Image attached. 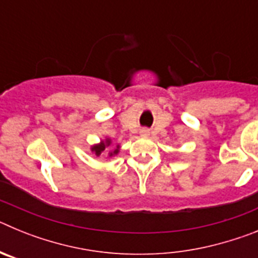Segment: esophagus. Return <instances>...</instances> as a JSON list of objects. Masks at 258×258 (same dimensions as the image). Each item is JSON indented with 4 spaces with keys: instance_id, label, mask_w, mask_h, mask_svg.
<instances>
[{
    "instance_id": "34e87169",
    "label": "esophagus",
    "mask_w": 258,
    "mask_h": 258,
    "mask_svg": "<svg viewBox=\"0 0 258 258\" xmlns=\"http://www.w3.org/2000/svg\"><path fill=\"white\" fill-rule=\"evenodd\" d=\"M149 134H150L149 129H142V131H141V136H142V137H147Z\"/></svg>"
}]
</instances>
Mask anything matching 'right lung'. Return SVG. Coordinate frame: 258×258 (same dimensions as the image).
I'll list each match as a JSON object with an SVG mask.
<instances>
[{"label":"right lung","mask_w":258,"mask_h":258,"mask_svg":"<svg viewBox=\"0 0 258 258\" xmlns=\"http://www.w3.org/2000/svg\"><path fill=\"white\" fill-rule=\"evenodd\" d=\"M107 150V156L112 157L120 152V145L112 146V140L109 137H106L104 140H101V142L94 143L90 146V151L97 156H101L104 151Z\"/></svg>","instance_id":"1"}]
</instances>
